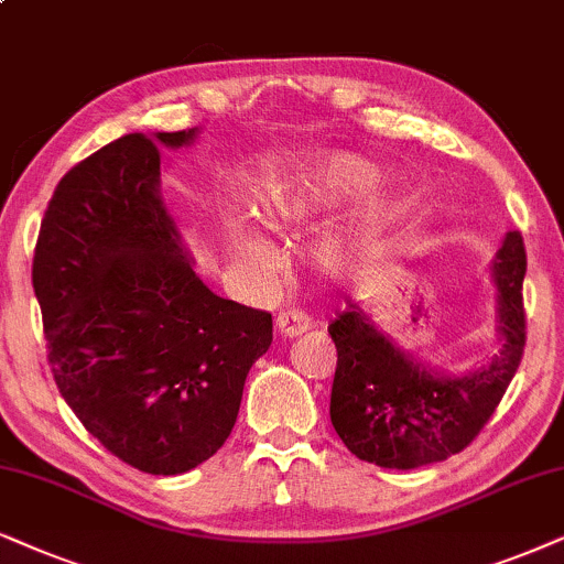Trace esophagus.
Wrapping results in <instances>:
<instances>
[{
  "label": "esophagus",
  "instance_id": "34e87169",
  "mask_svg": "<svg viewBox=\"0 0 564 564\" xmlns=\"http://www.w3.org/2000/svg\"><path fill=\"white\" fill-rule=\"evenodd\" d=\"M310 327H312L310 314H304L299 310L278 312V317H275V329L283 337H299V335H304Z\"/></svg>",
  "mask_w": 564,
  "mask_h": 564
}]
</instances>
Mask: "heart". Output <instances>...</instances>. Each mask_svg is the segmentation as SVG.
I'll return each mask as SVG.
<instances>
[{"label": "heart", "instance_id": "b5f03b06", "mask_svg": "<svg viewBox=\"0 0 564 564\" xmlns=\"http://www.w3.org/2000/svg\"><path fill=\"white\" fill-rule=\"evenodd\" d=\"M379 177V170L371 162L348 152L302 156L289 162L286 167L270 172L260 191V214L270 227L283 231L310 227L322 216L373 191ZM392 221L394 206L384 198L371 200L348 227L319 245V260L325 265L340 268L371 258L384 242ZM227 247L231 260L247 273L268 275L278 265L275 247L250 216H239L229 224Z\"/></svg>", "mask_w": 564, "mask_h": 564}]
</instances>
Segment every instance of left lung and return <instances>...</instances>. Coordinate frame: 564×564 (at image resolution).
<instances>
[{
  "instance_id": "1",
  "label": "left lung",
  "mask_w": 564,
  "mask_h": 564,
  "mask_svg": "<svg viewBox=\"0 0 564 564\" xmlns=\"http://www.w3.org/2000/svg\"><path fill=\"white\" fill-rule=\"evenodd\" d=\"M523 275V237L508 231L492 262L500 350L464 377L420 366L348 302L327 333L337 348L329 420L350 454L384 469H417L464 452L477 438L527 345Z\"/></svg>"
}]
</instances>
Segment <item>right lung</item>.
<instances>
[{"label":"right lung","instance_id":"add662e5","mask_svg":"<svg viewBox=\"0 0 564 564\" xmlns=\"http://www.w3.org/2000/svg\"><path fill=\"white\" fill-rule=\"evenodd\" d=\"M198 129L126 133L56 185L33 289L54 381L79 423L147 475H183L219 452L273 317L195 275L160 195V149Z\"/></svg>","mask_w":564,"mask_h":564}]
</instances>
